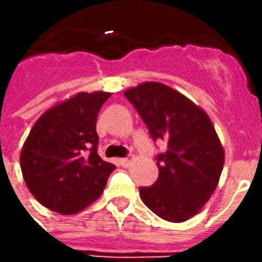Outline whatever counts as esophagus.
Listing matches in <instances>:
<instances>
[{
  "label": "esophagus",
  "instance_id": "1",
  "mask_svg": "<svg viewBox=\"0 0 262 262\" xmlns=\"http://www.w3.org/2000/svg\"><path fill=\"white\" fill-rule=\"evenodd\" d=\"M119 163L123 165V167H129V165L133 163V159H120Z\"/></svg>",
  "mask_w": 262,
  "mask_h": 262
}]
</instances>
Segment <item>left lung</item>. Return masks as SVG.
I'll return each mask as SVG.
<instances>
[{
	"label": "left lung",
	"mask_w": 262,
	"mask_h": 262,
	"mask_svg": "<svg viewBox=\"0 0 262 262\" xmlns=\"http://www.w3.org/2000/svg\"><path fill=\"white\" fill-rule=\"evenodd\" d=\"M148 133L167 144L159 178L140 198L161 219L181 223L201 212L219 184L225 150L208 114L174 88L146 81L125 91Z\"/></svg>",
	"instance_id": "1"
}]
</instances>
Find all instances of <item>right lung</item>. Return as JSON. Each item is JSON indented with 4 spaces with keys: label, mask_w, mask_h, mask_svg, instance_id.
Returning a JSON list of instances; mask_svg holds the SVG:
<instances>
[{
    "label": "right lung",
    "mask_w": 262,
    "mask_h": 262,
    "mask_svg": "<svg viewBox=\"0 0 262 262\" xmlns=\"http://www.w3.org/2000/svg\"><path fill=\"white\" fill-rule=\"evenodd\" d=\"M111 92H78L36 120L20 151V170L37 202L75 214L101 196L115 165L97 153V116Z\"/></svg>",
    "instance_id": "right-lung-1"
}]
</instances>
